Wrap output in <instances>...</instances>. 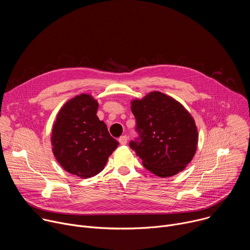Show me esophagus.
Segmentation results:
<instances>
[{
	"label": "esophagus",
	"mask_w": 250,
	"mask_h": 250,
	"mask_svg": "<svg viewBox=\"0 0 250 250\" xmlns=\"http://www.w3.org/2000/svg\"><path fill=\"white\" fill-rule=\"evenodd\" d=\"M119 142L122 146H125L126 142H127V136L126 135H123L119 138Z\"/></svg>",
	"instance_id": "esophagus-1"
}]
</instances>
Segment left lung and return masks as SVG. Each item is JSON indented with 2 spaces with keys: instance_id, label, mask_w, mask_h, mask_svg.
Listing matches in <instances>:
<instances>
[{
  "instance_id": "8db88e82",
  "label": "left lung",
  "mask_w": 250,
  "mask_h": 250,
  "mask_svg": "<svg viewBox=\"0 0 250 250\" xmlns=\"http://www.w3.org/2000/svg\"><path fill=\"white\" fill-rule=\"evenodd\" d=\"M138 137L129 146L144 166L161 178L178 174L193 159L198 130L194 119L173 98L151 92L131 102Z\"/></svg>"
}]
</instances>
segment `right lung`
<instances>
[{
	"mask_svg": "<svg viewBox=\"0 0 250 250\" xmlns=\"http://www.w3.org/2000/svg\"><path fill=\"white\" fill-rule=\"evenodd\" d=\"M98 106L92 96H76L60 109L52 128L56 160L67 172L81 178L99 174L119 146L97 117Z\"/></svg>",
	"mask_w": 250,
	"mask_h": 250,
	"instance_id": "add662e5",
	"label": "right lung"
}]
</instances>
